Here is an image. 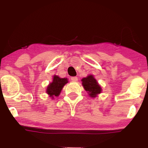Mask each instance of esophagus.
Instances as JSON below:
<instances>
[{"label":"esophagus","instance_id":"esophagus-1","mask_svg":"<svg viewBox=\"0 0 148 148\" xmlns=\"http://www.w3.org/2000/svg\"><path fill=\"white\" fill-rule=\"evenodd\" d=\"M71 80L72 82H77L78 81V78L77 77H71Z\"/></svg>","mask_w":148,"mask_h":148}]
</instances>
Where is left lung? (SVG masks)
<instances>
[{
    "mask_svg": "<svg viewBox=\"0 0 148 148\" xmlns=\"http://www.w3.org/2000/svg\"><path fill=\"white\" fill-rule=\"evenodd\" d=\"M82 82L84 89L92 97H95L97 95L101 93L102 88L98 84L97 80L92 75H89L86 78H83Z\"/></svg>",
    "mask_w": 148,
    "mask_h": 148,
    "instance_id": "1",
    "label": "left lung"
}]
</instances>
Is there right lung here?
I'll return each instance as SVG.
<instances>
[{
    "instance_id": "1",
    "label": "right lung",
    "mask_w": 148,
    "mask_h": 148,
    "mask_svg": "<svg viewBox=\"0 0 148 148\" xmlns=\"http://www.w3.org/2000/svg\"><path fill=\"white\" fill-rule=\"evenodd\" d=\"M68 82L66 78H60L58 76H53V82L48 86L46 92L51 97H58L62 88Z\"/></svg>"
}]
</instances>
